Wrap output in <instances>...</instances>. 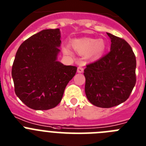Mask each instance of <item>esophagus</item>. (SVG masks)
<instances>
[{"mask_svg":"<svg viewBox=\"0 0 146 146\" xmlns=\"http://www.w3.org/2000/svg\"><path fill=\"white\" fill-rule=\"evenodd\" d=\"M83 71H84L83 68H82V67H80V66H79V67H78V68H77V72H78V73H83Z\"/></svg>","mask_w":146,"mask_h":146,"instance_id":"1","label":"esophagus"}]
</instances>
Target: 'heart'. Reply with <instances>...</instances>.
<instances>
[{"label":"heart","mask_w":146,"mask_h":146,"mask_svg":"<svg viewBox=\"0 0 146 146\" xmlns=\"http://www.w3.org/2000/svg\"><path fill=\"white\" fill-rule=\"evenodd\" d=\"M71 47L72 49L79 56H86L90 60H97L104 54L106 44L102 39L82 38L73 40ZM63 51L66 54H70V52L67 47L63 48Z\"/></svg>","instance_id":"1"}]
</instances>
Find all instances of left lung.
Masks as SVG:
<instances>
[{"mask_svg": "<svg viewBox=\"0 0 146 146\" xmlns=\"http://www.w3.org/2000/svg\"><path fill=\"white\" fill-rule=\"evenodd\" d=\"M111 40L108 54L84 69L85 93L92 104L110 108L129 98L136 83V57L129 43L106 33Z\"/></svg>", "mask_w": 146, "mask_h": 146, "instance_id": "8db88e82", "label": "left lung"}]
</instances>
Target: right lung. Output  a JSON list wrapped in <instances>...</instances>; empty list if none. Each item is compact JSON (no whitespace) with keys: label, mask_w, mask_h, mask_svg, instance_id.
Masks as SVG:
<instances>
[{"label":"right lung","mask_w":146,"mask_h":146,"mask_svg":"<svg viewBox=\"0 0 146 146\" xmlns=\"http://www.w3.org/2000/svg\"><path fill=\"white\" fill-rule=\"evenodd\" d=\"M60 39L59 29H45L24 41L16 53L12 69L15 94L32 110L57 106L76 73V66L57 61Z\"/></svg>","instance_id":"add662e5"}]
</instances>
